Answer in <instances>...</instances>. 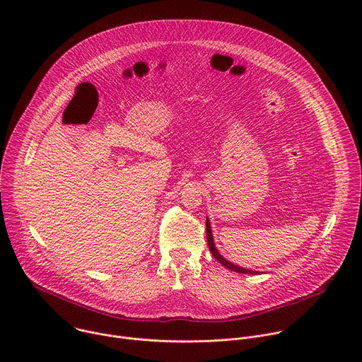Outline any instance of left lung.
<instances>
[{
	"instance_id": "1",
	"label": "left lung",
	"mask_w": 362,
	"mask_h": 362,
	"mask_svg": "<svg viewBox=\"0 0 362 362\" xmlns=\"http://www.w3.org/2000/svg\"><path fill=\"white\" fill-rule=\"evenodd\" d=\"M206 238H208V245H209V249H211L212 255L216 257V261H219V264H222L225 268H228V269H230V271H235V272H238V274H255V275L257 274V272H255V271L245 269V268H240V267H238V265H233L232 262L226 261L225 257L219 253V250L216 249L215 242H214L212 229H211V222H209V219H208V218H206Z\"/></svg>"
}]
</instances>
